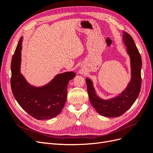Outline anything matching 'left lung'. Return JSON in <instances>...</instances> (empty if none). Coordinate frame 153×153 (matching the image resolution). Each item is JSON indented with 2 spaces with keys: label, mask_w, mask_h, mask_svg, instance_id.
<instances>
[{
  "label": "left lung",
  "mask_w": 153,
  "mask_h": 153,
  "mask_svg": "<svg viewBox=\"0 0 153 153\" xmlns=\"http://www.w3.org/2000/svg\"><path fill=\"white\" fill-rule=\"evenodd\" d=\"M123 41L130 57L131 79L126 89L116 98L104 100L96 94L92 82L86 78L87 92L90 102L100 114L105 117H119L131 107L139 95L141 88L142 59L132 37L123 32Z\"/></svg>",
  "instance_id": "1"
}]
</instances>
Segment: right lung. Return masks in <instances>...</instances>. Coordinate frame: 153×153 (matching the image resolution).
I'll use <instances>...</instances> for the list:
<instances>
[{"instance_id": "1", "label": "right lung", "mask_w": 153, "mask_h": 153, "mask_svg": "<svg viewBox=\"0 0 153 153\" xmlns=\"http://www.w3.org/2000/svg\"><path fill=\"white\" fill-rule=\"evenodd\" d=\"M21 38L11 64V87L14 97L26 112L36 119H48L61 113L67 98L69 81L75 76L74 72L59 74L48 84L41 87L29 85L20 73Z\"/></svg>"}]
</instances>
